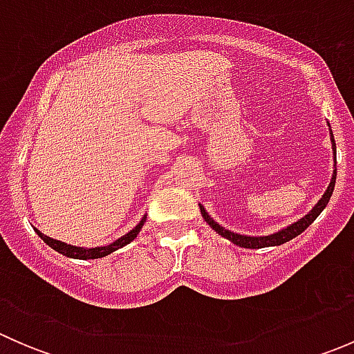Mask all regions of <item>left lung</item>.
<instances>
[{
	"instance_id": "8db88e82",
	"label": "left lung",
	"mask_w": 354,
	"mask_h": 354,
	"mask_svg": "<svg viewBox=\"0 0 354 354\" xmlns=\"http://www.w3.org/2000/svg\"><path fill=\"white\" fill-rule=\"evenodd\" d=\"M330 142H332V149H334V173H332L330 183H329V187H327L326 194L322 195V198L317 202V205L313 207V209L310 210L305 217H301V219L296 221V223L289 224V226L284 227V230L277 231V233H274V234H269V236H246V234L233 233V231L226 230V227H223L221 224H217L216 221H214L212 217L205 212L203 205H200L202 217L205 219V223L209 224L214 231H216V233H219L221 236L226 238V240L233 241L234 245L241 246V248H253V250L266 248V246H277V245L286 243V241H289V240H292V238H296L298 234H301L303 231H305L306 227H308L310 224H312L313 221L320 216V212L326 209V205L329 203V200L332 197V192H334V185H335V176H337V169H335V142H334V135H332V130H330Z\"/></svg>"
}]
</instances>
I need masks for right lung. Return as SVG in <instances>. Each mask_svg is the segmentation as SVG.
I'll return each instance as SVG.
<instances>
[{"instance_id":"1","label":"right lung","mask_w":354,"mask_h":354,"mask_svg":"<svg viewBox=\"0 0 354 354\" xmlns=\"http://www.w3.org/2000/svg\"><path fill=\"white\" fill-rule=\"evenodd\" d=\"M145 219H147V216L142 217L140 223L137 224V226L133 227L131 231H128L127 234H123L121 238H118L116 241H113L111 245H106V246H95V248H82V246H73V245H68L65 241H58L55 240V238H49L46 236L44 233H41L39 230H35V233L41 236V240L44 241L46 245L51 246L53 250H56L58 253H62V255L65 257H70V259H80V260H88V259H102V257L109 255V253L116 252L118 248H123L124 245H128L130 241H133L135 238H137V234L140 233L142 226H144Z\"/></svg>"}]
</instances>
